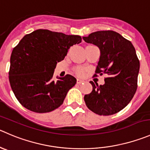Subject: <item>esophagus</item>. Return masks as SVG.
Here are the masks:
<instances>
[{"label":"esophagus","instance_id":"obj_1","mask_svg":"<svg viewBox=\"0 0 150 150\" xmlns=\"http://www.w3.org/2000/svg\"><path fill=\"white\" fill-rule=\"evenodd\" d=\"M83 82H85L83 80L80 79V78H78V79H77V83H78V84H81V83H83Z\"/></svg>","mask_w":150,"mask_h":150}]
</instances>
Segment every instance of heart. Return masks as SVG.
Segmentation results:
<instances>
[{
    "instance_id": "heart-1",
    "label": "heart",
    "mask_w": 150,
    "mask_h": 150,
    "mask_svg": "<svg viewBox=\"0 0 150 150\" xmlns=\"http://www.w3.org/2000/svg\"><path fill=\"white\" fill-rule=\"evenodd\" d=\"M86 70L83 68H78L76 69V74L78 76L83 77L86 75Z\"/></svg>"
}]
</instances>
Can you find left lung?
<instances>
[{
	"label": "left lung",
	"mask_w": 150,
	"mask_h": 150,
	"mask_svg": "<svg viewBox=\"0 0 150 150\" xmlns=\"http://www.w3.org/2000/svg\"><path fill=\"white\" fill-rule=\"evenodd\" d=\"M100 48L96 74L107 75L105 84L90 81L93 89L84 96L89 110L100 116L117 114L127 105L137 89L140 62L133 44L113 30H100L83 37Z\"/></svg>",
	"instance_id": "obj_1"
}]
</instances>
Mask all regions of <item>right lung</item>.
Segmentation results:
<instances>
[{
    "label": "right lung",
    "mask_w": 150,
    "mask_h": 150,
    "mask_svg": "<svg viewBox=\"0 0 150 150\" xmlns=\"http://www.w3.org/2000/svg\"><path fill=\"white\" fill-rule=\"evenodd\" d=\"M81 40L78 35L38 29L26 34L14 47L8 79L23 107L36 113H47L62 105L77 81L70 75L54 79V69L71 46Z\"/></svg>",
    "instance_id": "add662e5"
}]
</instances>
